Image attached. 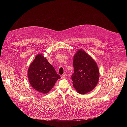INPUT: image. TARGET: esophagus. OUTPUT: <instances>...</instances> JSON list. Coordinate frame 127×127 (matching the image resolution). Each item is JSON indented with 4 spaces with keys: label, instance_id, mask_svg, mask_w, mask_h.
<instances>
[{
    "label": "esophagus",
    "instance_id": "obj_1",
    "mask_svg": "<svg viewBox=\"0 0 127 127\" xmlns=\"http://www.w3.org/2000/svg\"><path fill=\"white\" fill-rule=\"evenodd\" d=\"M65 78V74H63V75H61V78L62 79H64Z\"/></svg>",
    "mask_w": 127,
    "mask_h": 127
}]
</instances>
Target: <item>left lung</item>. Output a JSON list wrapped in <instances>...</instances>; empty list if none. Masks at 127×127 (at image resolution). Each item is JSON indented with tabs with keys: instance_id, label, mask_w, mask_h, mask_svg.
<instances>
[{
	"instance_id": "left-lung-1",
	"label": "left lung",
	"mask_w": 127,
	"mask_h": 127,
	"mask_svg": "<svg viewBox=\"0 0 127 127\" xmlns=\"http://www.w3.org/2000/svg\"><path fill=\"white\" fill-rule=\"evenodd\" d=\"M74 73L71 76L73 85L77 93H88L96 86L99 79V70L96 62L87 53L79 50L73 57Z\"/></svg>"
}]
</instances>
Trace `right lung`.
<instances>
[{"mask_svg": "<svg viewBox=\"0 0 127 127\" xmlns=\"http://www.w3.org/2000/svg\"><path fill=\"white\" fill-rule=\"evenodd\" d=\"M28 73L31 86L37 91L44 94L49 92L57 80L61 78L55 68L42 54L35 56Z\"/></svg>", "mask_w": 127, "mask_h": 127, "instance_id": "obj_1", "label": "right lung"}]
</instances>
